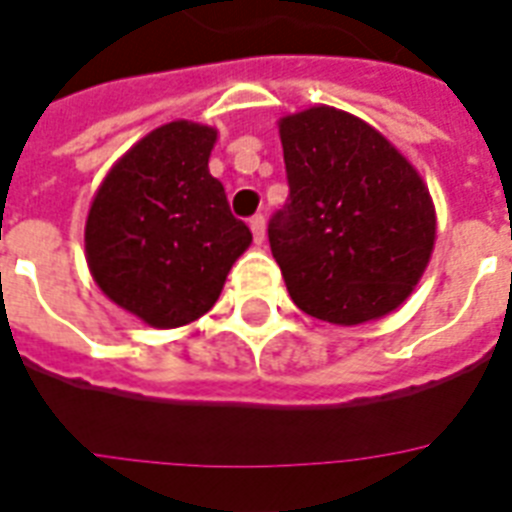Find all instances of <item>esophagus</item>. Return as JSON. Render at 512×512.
<instances>
[{"mask_svg":"<svg viewBox=\"0 0 512 512\" xmlns=\"http://www.w3.org/2000/svg\"><path fill=\"white\" fill-rule=\"evenodd\" d=\"M249 227H252V236H255V244H263V241H266V219L257 214V217L249 219Z\"/></svg>","mask_w":512,"mask_h":512,"instance_id":"1","label":"esophagus"}]
</instances>
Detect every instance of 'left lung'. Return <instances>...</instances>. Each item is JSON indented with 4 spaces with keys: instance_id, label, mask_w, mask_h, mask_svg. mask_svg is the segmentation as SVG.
<instances>
[{
    "instance_id": "left-lung-1",
    "label": "left lung",
    "mask_w": 512,
    "mask_h": 512,
    "mask_svg": "<svg viewBox=\"0 0 512 512\" xmlns=\"http://www.w3.org/2000/svg\"><path fill=\"white\" fill-rule=\"evenodd\" d=\"M279 138L290 198L268 241L293 304L333 325L396 312L434 252L426 181L382 132L331 105L282 116Z\"/></svg>"
}]
</instances>
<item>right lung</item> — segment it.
I'll return each instance as SVG.
<instances>
[{
	"label": "right lung",
	"mask_w": 512,
	"mask_h": 512,
	"mask_svg": "<svg viewBox=\"0 0 512 512\" xmlns=\"http://www.w3.org/2000/svg\"><path fill=\"white\" fill-rule=\"evenodd\" d=\"M214 143L208 124H162L113 162L89 206L83 244L94 282L151 328L203 317L252 244L208 173Z\"/></svg>",
	"instance_id": "1"
}]
</instances>
